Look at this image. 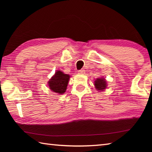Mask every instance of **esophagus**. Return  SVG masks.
Returning a JSON list of instances; mask_svg holds the SVG:
<instances>
[{"mask_svg": "<svg viewBox=\"0 0 152 152\" xmlns=\"http://www.w3.org/2000/svg\"><path fill=\"white\" fill-rule=\"evenodd\" d=\"M78 73L79 74H83L85 73V70H78Z\"/></svg>", "mask_w": 152, "mask_h": 152, "instance_id": "34e87169", "label": "esophagus"}]
</instances>
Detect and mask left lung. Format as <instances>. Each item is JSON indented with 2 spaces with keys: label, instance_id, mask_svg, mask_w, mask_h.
<instances>
[{
  "label": "left lung",
  "instance_id": "left-lung-1",
  "mask_svg": "<svg viewBox=\"0 0 152 152\" xmlns=\"http://www.w3.org/2000/svg\"><path fill=\"white\" fill-rule=\"evenodd\" d=\"M107 81L103 77L96 78L94 82L95 88L97 91H99V92L104 91V89L107 88Z\"/></svg>",
  "mask_w": 152,
  "mask_h": 152
}]
</instances>
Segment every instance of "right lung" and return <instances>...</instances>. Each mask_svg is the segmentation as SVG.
Masks as SVG:
<instances>
[{"label":"right lung","instance_id":"1","mask_svg":"<svg viewBox=\"0 0 152 152\" xmlns=\"http://www.w3.org/2000/svg\"><path fill=\"white\" fill-rule=\"evenodd\" d=\"M70 77L69 74H64L61 70H57L48 82L49 88L51 91L57 94H63L66 90Z\"/></svg>","mask_w":152,"mask_h":152}]
</instances>
